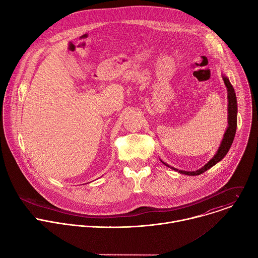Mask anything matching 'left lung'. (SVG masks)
I'll return each instance as SVG.
<instances>
[{
  "label": "left lung",
  "instance_id": "1",
  "mask_svg": "<svg viewBox=\"0 0 258 258\" xmlns=\"http://www.w3.org/2000/svg\"><path fill=\"white\" fill-rule=\"evenodd\" d=\"M224 83L227 87V91H228V127L226 130V133L224 135L223 141L219 145V148L217 149L216 153L214 154V156L201 168L194 170V171H186V170H179L177 168H174L170 165H168L167 163L163 162L161 159L160 161L166 165L167 167L178 171L179 173L182 174H187V175H199L201 173H203L204 171H206L207 169H209L210 167H212L213 165H215L217 162H219L222 160L227 153L229 152L231 146L233 144L235 135H236V128H237V113H238V105H237V97H236V93L235 90L233 88V86L231 85L229 79L226 76H222Z\"/></svg>",
  "mask_w": 258,
  "mask_h": 258
}]
</instances>
